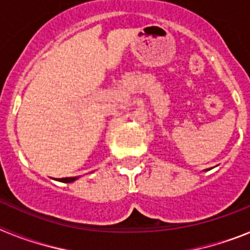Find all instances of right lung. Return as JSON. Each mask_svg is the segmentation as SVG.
<instances>
[{"label":"right lung","mask_w":250,"mask_h":250,"mask_svg":"<svg viewBox=\"0 0 250 250\" xmlns=\"http://www.w3.org/2000/svg\"><path fill=\"white\" fill-rule=\"evenodd\" d=\"M76 176H74V178H62V179H59V182H62V183H72L76 180Z\"/></svg>","instance_id":"right-lung-1"}]
</instances>
